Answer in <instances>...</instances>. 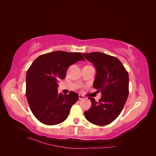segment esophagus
Returning a JSON list of instances; mask_svg holds the SVG:
<instances>
[{
	"mask_svg": "<svg viewBox=\"0 0 156 156\" xmlns=\"http://www.w3.org/2000/svg\"><path fill=\"white\" fill-rule=\"evenodd\" d=\"M84 99H85V97L83 95H79V100H84Z\"/></svg>",
	"mask_w": 156,
	"mask_h": 156,
	"instance_id": "obj_1",
	"label": "esophagus"
}]
</instances>
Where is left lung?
I'll return each mask as SVG.
<instances>
[{
    "label": "left lung",
    "instance_id": "left-lung-1",
    "mask_svg": "<svg viewBox=\"0 0 156 156\" xmlns=\"http://www.w3.org/2000/svg\"><path fill=\"white\" fill-rule=\"evenodd\" d=\"M83 55L96 68L93 87L102 94L98 101L92 97L88 98L92 105L84 111V116L95 125L109 124L119 116L128 97V73L115 56L101 52L83 53Z\"/></svg>",
    "mask_w": 156,
    "mask_h": 156
}]
</instances>
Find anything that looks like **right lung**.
Returning a JSON list of instances; mask_svg holds the SVG:
<instances>
[{
	"label": "right lung",
	"instance_id": "add662e5",
	"mask_svg": "<svg viewBox=\"0 0 156 156\" xmlns=\"http://www.w3.org/2000/svg\"><path fill=\"white\" fill-rule=\"evenodd\" d=\"M84 60L80 53L57 51L42 55L32 62L27 72L26 96L33 115L41 123L56 125L67 119L79 95L73 91L58 94L57 82L66 77L69 66Z\"/></svg>",
	"mask_w": 156,
	"mask_h": 156
}]
</instances>
